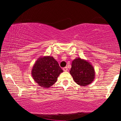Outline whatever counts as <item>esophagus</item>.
<instances>
[{"label":"esophagus","instance_id":"34e87169","mask_svg":"<svg viewBox=\"0 0 121 121\" xmlns=\"http://www.w3.org/2000/svg\"><path fill=\"white\" fill-rule=\"evenodd\" d=\"M63 71H64V72H66V71L68 70V68L67 67H64L63 68Z\"/></svg>","mask_w":121,"mask_h":121}]
</instances>
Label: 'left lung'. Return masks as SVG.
<instances>
[{
  "mask_svg": "<svg viewBox=\"0 0 121 121\" xmlns=\"http://www.w3.org/2000/svg\"><path fill=\"white\" fill-rule=\"evenodd\" d=\"M69 73L74 82L83 86L91 83L95 77V69L91 64L79 57L73 60Z\"/></svg>",
  "mask_w": 121,
  "mask_h": 121,
  "instance_id": "1",
  "label": "left lung"
}]
</instances>
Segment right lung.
<instances>
[{
	"mask_svg": "<svg viewBox=\"0 0 121 121\" xmlns=\"http://www.w3.org/2000/svg\"><path fill=\"white\" fill-rule=\"evenodd\" d=\"M63 72L53 57L44 56L36 60L33 66L31 75L39 86L48 88L57 82L58 77Z\"/></svg>",
	"mask_w": 121,
	"mask_h": 121,
	"instance_id": "1",
	"label": "right lung"
}]
</instances>
